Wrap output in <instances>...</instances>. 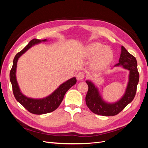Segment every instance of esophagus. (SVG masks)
<instances>
[{
  "instance_id": "obj_1",
  "label": "esophagus",
  "mask_w": 148,
  "mask_h": 148,
  "mask_svg": "<svg viewBox=\"0 0 148 148\" xmlns=\"http://www.w3.org/2000/svg\"><path fill=\"white\" fill-rule=\"evenodd\" d=\"M84 78V74L83 72H79L77 75V78L78 80H82L83 79V78Z\"/></svg>"
}]
</instances>
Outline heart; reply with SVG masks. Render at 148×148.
Wrapping results in <instances>:
<instances>
[{
    "label": "heart",
    "instance_id": "b5f03b06",
    "mask_svg": "<svg viewBox=\"0 0 148 148\" xmlns=\"http://www.w3.org/2000/svg\"><path fill=\"white\" fill-rule=\"evenodd\" d=\"M88 57H95L93 64L97 69H102L107 67L114 59V52L109 47H105L100 42H93L86 48Z\"/></svg>",
    "mask_w": 148,
    "mask_h": 148
}]
</instances>
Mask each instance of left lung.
<instances>
[{
	"label": "left lung",
	"mask_w": 148,
	"mask_h": 148,
	"mask_svg": "<svg viewBox=\"0 0 148 148\" xmlns=\"http://www.w3.org/2000/svg\"><path fill=\"white\" fill-rule=\"evenodd\" d=\"M122 66L130 71L129 82L125 95L122 99L114 104L106 103L102 100L99 91L94 84L87 80L88 91L86 96V104L91 112L103 116H114L120 113L130 104L135 96L140 75L137 68L136 58L130 53L123 46H122L119 63L114 66Z\"/></svg>",
	"instance_id": "1"
}]
</instances>
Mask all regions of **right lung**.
Listing matches in <instances>:
<instances>
[{"mask_svg":"<svg viewBox=\"0 0 148 148\" xmlns=\"http://www.w3.org/2000/svg\"><path fill=\"white\" fill-rule=\"evenodd\" d=\"M46 41V39H44L42 41L36 39L31 40L23 50L17 53L15 56L13 62L12 68L10 72V80L12 83L13 95H14L15 99L30 113L36 115L47 114L57 109L63 100L66 92L77 83V79L75 77L71 78L68 81L62 84L52 95L41 99H31V98L26 97L20 92L16 82L15 74L18 59L31 47L35 45L36 44Z\"/></svg>","mask_w":148,"mask_h":148,"instance_id":"1","label":"right lung"}]
</instances>
